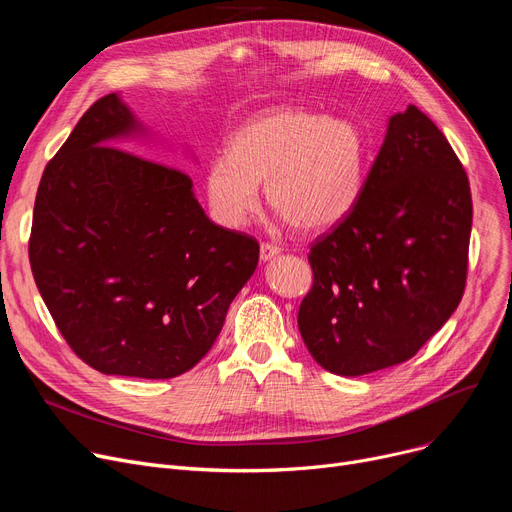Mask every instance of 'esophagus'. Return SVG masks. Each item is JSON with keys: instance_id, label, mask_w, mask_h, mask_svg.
Listing matches in <instances>:
<instances>
[{"instance_id": "1", "label": "esophagus", "mask_w": 512, "mask_h": 512, "mask_svg": "<svg viewBox=\"0 0 512 512\" xmlns=\"http://www.w3.org/2000/svg\"><path fill=\"white\" fill-rule=\"evenodd\" d=\"M280 247L278 245H274V242H261V247H259V257H261V261H270V259H274L276 255H280Z\"/></svg>"}]
</instances>
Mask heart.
Wrapping results in <instances>:
<instances>
[{
	"label": "heart",
	"mask_w": 512,
	"mask_h": 512,
	"mask_svg": "<svg viewBox=\"0 0 512 512\" xmlns=\"http://www.w3.org/2000/svg\"><path fill=\"white\" fill-rule=\"evenodd\" d=\"M365 139L348 120L321 118L299 107H274L238 126L228 155L205 174L207 201L224 226L240 228L267 203L297 230L321 232L340 224L359 201Z\"/></svg>",
	"instance_id": "1"
}]
</instances>
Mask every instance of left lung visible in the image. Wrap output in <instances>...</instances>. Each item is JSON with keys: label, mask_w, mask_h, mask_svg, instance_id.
Masks as SVG:
<instances>
[{"label": "left lung", "mask_w": 512, "mask_h": 512, "mask_svg": "<svg viewBox=\"0 0 512 512\" xmlns=\"http://www.w3.org/2000/svg\"><path fill=\"white\" fill-rule=\"evenodd\" d=\"M471 220L442 130L415 105L394 114L357 205L311 245L299 309L311 357L348 378L415 357L463 299Z\"/></svg>", "instance_id": "obj_1"}]
</instances>
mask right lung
Segmentation results:
<instances>
[{
  "label": "right lung",
  "instance_id": "add662e5",
  "mask_svg": "<svg viewBox=\"0 0 512 512\" xmlns=\"http://www.w3.org/2000/svg\"><path fill=\"white\" fill-rule=\"evenodd\" d=\"M139 128L116 93L83 114L41 176L29 259L78 359L168 380L213 346L259 242L215 226L182 170L110 145Z\"/></svg>",
  "mask_w": 512,
  "mask_h": 512
}]
</instances>
